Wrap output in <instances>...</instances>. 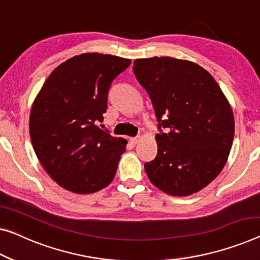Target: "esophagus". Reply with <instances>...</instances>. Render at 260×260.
<instances>
[{"label": "esophagus", "mask_w": 260, "mask_h": 260, "mask_svg": "<svg viewBox=\"0 0 260 260\" xmlns=\"http://www.w3.org/2000/svg\"><path fill=\"white\" fill-rule=\"evenodd\" d=\"M129 141H131L132 143H133V145H135V143H138L139 141H140V138H139V137H137V138H131Z\"/></svg>", "instance_id": "obj_1"}]
</instances>
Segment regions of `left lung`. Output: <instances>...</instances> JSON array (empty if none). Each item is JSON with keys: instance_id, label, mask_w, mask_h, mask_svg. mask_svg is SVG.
<instances>
[{"instance_id": "1", "label": "left lung", "mask_w": 260, "mask_h": 260, "mask_svg": "<svg viewBox=\"0 0 260 260\" xmlns=\"http://www.w3.org/2000/svg\"><path fill=\"white\" fill-rule=\"evenodd\" d=\"M133 72L157 118V154L147 176L172 196L202 190L222 172L235 135L231 106L210 73L172 57L135 59ZM161 128H168L164 134Z\"/></svg>"}]
</instances>
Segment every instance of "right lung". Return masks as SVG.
<instances>
[{
	"instance_id": "add662e5",
	"label": "right lung",
	"mask_w": 260,
	"mask_h": 260,
	"mask_svg": "<svg viewBox=\"0 0 260 260\" xmlns=\"http://www.w3.org/2000/svg\"><path fill=\"white\" fill-rule=\"evenodd\" d=\"M131 59L81 53L50 73L34 100L29 129L35 153L51 179L76 193H92L113 181L127 140L96 123L104 120L111 83Z\"/></svg>"
}]
</instances>
